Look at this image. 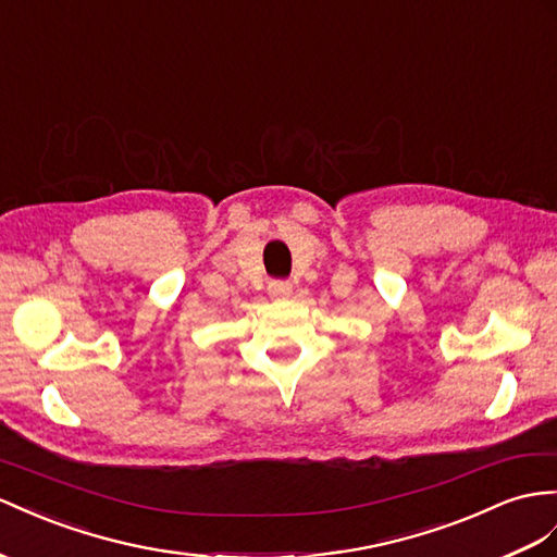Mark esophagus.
<instances>
[{"mask_svg":"<svg viewBox=\"0 0 557 557\" xmlns=\"http://www.w3.org/2000/svg\"><path fill=\"white\" fill-rule=\"evenodd\" d=\"M268 294H270V298H275V301H280V298H287L292 294V282L273 280L268 284Z\"/></svg>","mask_w":557,"mask_h":557,"instance_id":"esophagus-1","label":"esophagus"}]
</instances>
